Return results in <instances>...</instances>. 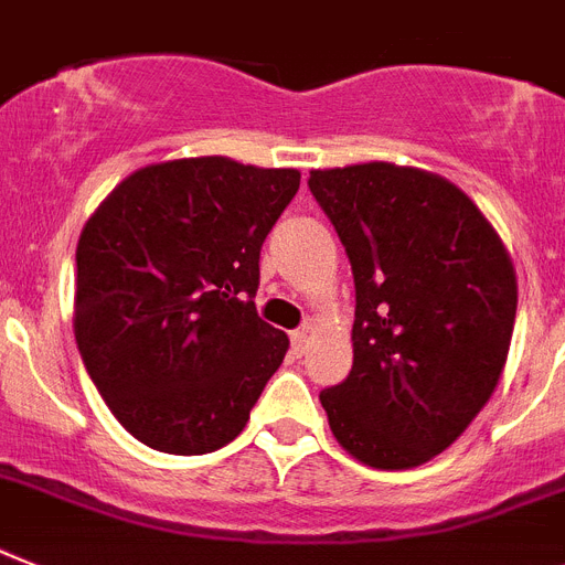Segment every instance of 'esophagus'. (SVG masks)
I'll use <instances>...</instances> for the list:
<instances>
[{"label": "esophagus", "mask_w": 565, "mask_h": 565, "mask_svg": "<svg viewBox=\"0 0 565 565\" xmlns=\"http://www.w3.org/2000/svg\"><path fill=\"white\" fill-rule=\"evenodd\" d=\"M307 339H310V335H307L305 327H301V330H292V333H290V350H292V355H305Z\"/></svg>", "instance_id": "34e87169"}]
</instances>
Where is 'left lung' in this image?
Here are the masks:
<instances>
[{
	"instance_id": "obj_1",
	"label": "left lung",
	"mask_w": 565,
	"mask_h": 565,
	"mask_svg": "<svg viewBox=\"0 0 565 565\" xmlns=\"http://www.w3.org/2000/svg\"><path fill=\"white\" fill-rule=\"evenodd\" d=\"M355 284L353 367L321 391L330 430L373 468L443 454L494 393L516 316L502 241L454 183L391 163L310 172Z\"/></svg>"
}]
</instances>
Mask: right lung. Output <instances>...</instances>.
Instances as JSON below:
<instances>
[{
  "label": "right lung",
  "instance_id": "obj_1",
  "mask_svg": "<svg viewBox=\"0 0 565 565\" xmlns=\"http://www.w3.org/2000/svg\"><path fill=\"white\" fill-rule=\"evenodd\" d=\"M296 169L186 158L129 174L77 244L74 335L99 396L135 439L198 457L244 430L284 362L260 319V246Z\"/></svg>",
  "mask_w": 565,
  "mask_h": 565
}]
</instances>
